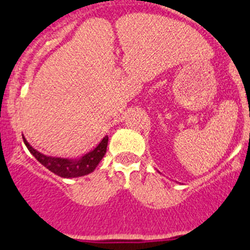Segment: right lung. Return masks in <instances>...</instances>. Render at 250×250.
<instances>
[{"label": "right lung", "instance_id": "1", "mask_svg": "<svg viewBox=\"0 0 250 250\" xmlns=\"http://www.w3.org/2000/svg\"><path fill=\"white\" fill-rule=\"evenodd\" d=\"M23 142H24L25 146L30 154L41 163L42 165L50 170L51 172H54L55 175L60 176V178L71 179V178H79V176H85V175L90 174L93 170L96 169L99 163L101 162L102 158L104 157L107 149V144H108V137H104L99 146L87 154L83 155L78 159H67V158H57V157H49L45 154L41 153L33 146H30L27 142V139L23 137Z\"/></svg>", "mask_w": 250, "mask_h": 250}]
</instances>
